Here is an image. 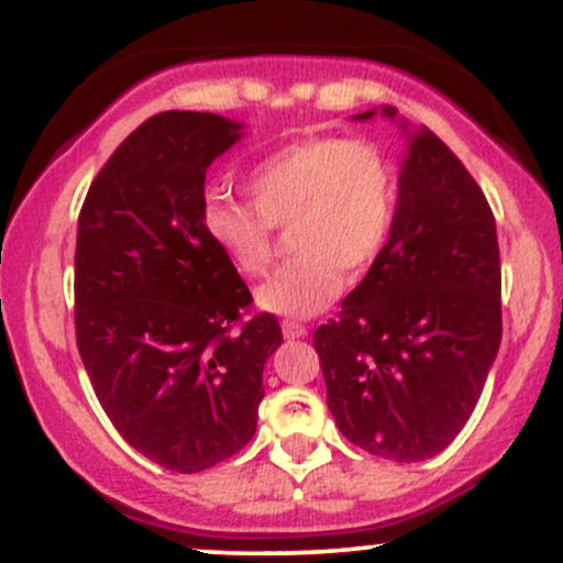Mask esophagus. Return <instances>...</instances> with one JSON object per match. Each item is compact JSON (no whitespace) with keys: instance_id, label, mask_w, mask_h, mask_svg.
<instances>
[{"instance_id":"1","label":"esophagus","mask_w":563,"mask_h":563,"mask_svg":"<svg viewBox=\"0 0 563 563\" xmlns=\"http://www.w3.org/2000/svg\"><path fill=\"white\" fill-rule=\"evenodd\" d=\"M280 328H283V335H286V339H303V335H307V328L296 320H283Z\"/></svg>"}]
</instances>
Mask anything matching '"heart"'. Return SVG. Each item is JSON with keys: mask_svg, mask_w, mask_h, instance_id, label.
Returning a JSON list of instances; mask_svg holds the SVG:
<instances>
[{"mask_svg": "<svg viewBox=\"0 0 563 563\" xmlns=\"http://www.w3.org/2000/svg\"><path fill=\"white\" fill-rule=\"evenodd\" d=\"M251 200L209 198L200 211L209 241L245 277H264L277 254L275 230L290 228L296 256L260 288L275 314L312 318L339 299L344 269L360 275L389 243L399 174L365 137H307L283 145L249 174Z\"/></svg>", "mask_w": 563, "mask_h": 563, "instance_id": "b5f03b06", "label": "heart"}]
</instances>
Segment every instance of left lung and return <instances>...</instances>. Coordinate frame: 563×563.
I'll list each match as a JSON object with an SVG mask.
<instances>
[{"instance_id":"8db88e82","label":"left lung","mask_w":563,"mask_h":563,"mask_svg":"<svg viewBox=\"0 0 563 563\" xmlns=\"http://www.w3.org/2000/svg\"><path fill=\"white\" fill-rule=\"evenodd\" d=\"M500 333L493 209L461 158L421 126L389 243L339 318L314 331L335 426L389 461L437 455L479 402Z\"/></svg>"}]
</instances>
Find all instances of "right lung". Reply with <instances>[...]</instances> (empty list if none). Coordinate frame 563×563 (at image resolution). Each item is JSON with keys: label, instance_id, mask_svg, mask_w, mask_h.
Masks as SVG:
<instances>
[{"label": "right lung", "instance_id": "right-lung-1", "mask_svg": "<svg viewBox=\"0 0 563 563\" xmlns=\"http://www.w3.org/2000/svg\"><path fill=\"white\" fill-rule=\"evenodd\" d=\"M217 113L166 111L113 151L76 235V346L102 410L134 450L177 474L251 442L275 314L206 235V169L241 134Z\"/></svg>", "mask_w": 563, "mask_h": 563}]
</instances>
